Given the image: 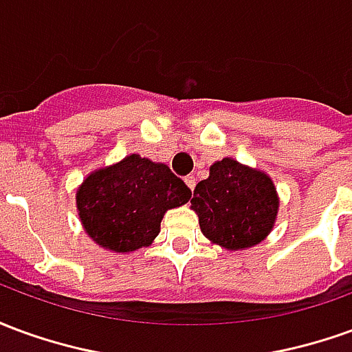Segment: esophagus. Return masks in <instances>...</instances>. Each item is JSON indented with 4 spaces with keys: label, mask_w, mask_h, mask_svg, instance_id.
Returning a JSON list of instances; mask_svg holds the SVG:
<instances>
[{
    "label": "esophagus",
    "mask_w": 352,
    "mask_h": 352,
    "mask_svg": "<svg viewBox=\"0 0 352 352\" xmlns=\"http://www.w3.org/2000/svg\"><path fill=\"white\" fill-rule=\"evenodd\" d=\"M184 183H186V186H188L190 190H194V186H196V177L194 175L184 177Z\"/></svg>",
    "instance_id": "obj_1"
}]
</instances>
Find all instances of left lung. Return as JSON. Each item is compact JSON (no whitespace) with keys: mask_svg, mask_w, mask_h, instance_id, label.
Here are the masks:
<instances>
[{"mask_svg":"<svg viewBox=\"0 0 352 352\" xmlns=\"http://www.w3.org/2000/svg\"><path fill=\"white\" fill-rule=\"evenodd\" d=\"M190 204L204 236L230 251L260 243L273 228L279 207L272 179L232 158L211 166Z\"/></svg>","mask_w":352,"mask_h":352,"instance_id":"1","label":"left lung"}]
</instances>
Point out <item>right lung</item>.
<instances>
[{
  "instance_id": "right-lung-1",
  "label": "right lung",
  "mask_w": 352,
  "mask_h": 352,
  "mask_svg": "<svg viewBox=\"0 0 352 352\" xmlns=\"http://www.w3.org/2000/svg\"><path fill=\"white\" fill-rule=\"evenodd\" d=\"M190 196V188L166 164L131 154L90 173L77 190V207L96 243L130 252L153 243L164 213L186 204Z\"/></svg>"
}]
</instances>
